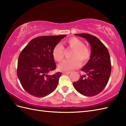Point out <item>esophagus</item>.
Wrapping results in <instances>:
<instances>
[{"instance_id":"obj_1","label":"esophagus","mask_w":126,"mask_h":126,"mask_svg":"<svg viewBox=\"0 0 126 126\" xmlns=\"http://www.w3.org/2000/svg\"><path fill=\"white\" fill-rule=\"evenodd\" d=\"M63 73L64 74H70V73H71V72H70V71H69V72L64 71V72H63Z\"/></svg>"}]
</instances>
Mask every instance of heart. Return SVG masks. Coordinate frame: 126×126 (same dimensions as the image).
Returning a JSON list of instances; mask_svg holds the SVG:
<instances>
[{
    "label": "heart",
    "mask_w": 126,
    "mask_h": 126,
    "mask_svg": "<svg viewBox=\"0 0 126 126\" xmlns=\"http://www.w3.org/2000/svg\"><path fill=\"white\" fill-rule=\"evenodd\" d=\"M65 43L71 49L73 50L70 60H66L58 65L60 70L69 71L77 68L82 64L87 63L90 57V49L85 46L84 43L76 37H71L66 39ZM53 59L57 62H60L64 57V47L61 43H58L54 47L52 51Z\"/></svg>",
    "instance_id": "1"
}]
</instances>
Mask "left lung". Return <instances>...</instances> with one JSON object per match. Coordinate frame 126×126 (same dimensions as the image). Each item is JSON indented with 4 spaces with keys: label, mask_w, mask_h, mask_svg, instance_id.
Returning <instances> with one entry per match:
<instances>
[{
    "label": "left lung",
    "mask_w": 126,
    "mask_h": 126,
    "mask_svg": "<svg viewBox=\"0 0 126 126\" xmlns=\"http://www.w3.org/2000/svg\"><path fill=\"white\" fill-rule=\"evenodd\" d=\"M85 38L91 47L89 60L81 69L87 75L81 76L73 83L77 92L85 96L100 94L108 83L111 71L110 58L108 49L97 37L88 33L75 34Z\"/></svg>",
    "instance_id": "left-lung-1"
}]
</instances>
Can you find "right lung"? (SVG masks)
Here are the masks:
<instances>
[{
    "label": "right lung",
    "instance_id": "obj_1",
    "mask_svg": "<svg viewBox=\"0 0 126 126\" xmlns=\"http://www.w3.org/2000/svg\"><path fill=\"white\" fill-rule=\"evenodd\" d=\"M65 36L63 34L36 37L20 53L17 76L23 88L29 94L37 97H45L57 88L62 73L49 74L56 68L52 51Z\"/></svg>",
    "mask_w": 126,
    "mask_h": 126
}]
</instances>
